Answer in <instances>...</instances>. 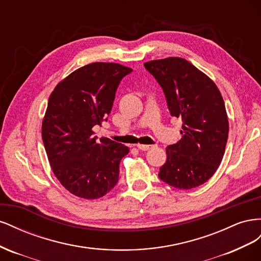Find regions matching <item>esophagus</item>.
Masks as SVG:
<instances>
[{
    "mask_svg": "<svg viewBox=\"0 0 261 261\" xmlns=\"http://www.w3.org/2000/svg\"><path fill=\"white\" fill-rule=\"evenodd\" d=\"M153 146H150V145H137V148L141 151H147V150L151 149Z\"/></svg>",
    "mask_w": 261,
    "mask_h": 261,
    "instance_id": "obj_1",
    "label": "esophagus"
}]
</instances>
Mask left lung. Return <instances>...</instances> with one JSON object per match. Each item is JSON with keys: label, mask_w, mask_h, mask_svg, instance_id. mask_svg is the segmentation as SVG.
Returning a JSON list of instances; mask_svg holds the SVG:
<instances>
[{"label": "left lung", "mask_w": 261, "mask_h": 261, "mask_svg": "<svg viewBox=\"0 0 261 261\" xmlns=\"http://www.w3.org/2000/svg\"><path fill=\"white\" fill-rule=\"evenodd\" d=\"M144 65L163 89L171 115L183 121L180 140L165 149L167 161L159 177L178 189L206 183L222 161L228 135L225 105L217 85L181 58Z\"/></svg>", "instance_id": "obj_1"}]
</instances>
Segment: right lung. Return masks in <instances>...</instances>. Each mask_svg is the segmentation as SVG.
I'll use <instances>...</instances> for the list:
<instances>
[{
	"label": "right lung",
	"instance_id": "add662e5",
	"mask_svg": "<svg viewBox=\"0 0 261 261\" xmlns=\"http://www.w3.org/2000/svg\"><path fill=\"white\" fill-rule=\"evenodd\" d=\"M133 69L117 63L85 65L60 82L49 98L42 140L54 175L69 193L84 199L103 197L116 185L128 147L93 136L108 121L122 78Z\"/></svg>",
	"mask_w": 261,
	"mask_h": 261
}]
</instances>
